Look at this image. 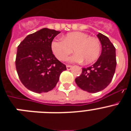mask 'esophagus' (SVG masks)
<instances>
[{"label": "esophagus", "instance_id": "34e87169", "mask_svg": "<svg viewBox=\"0 0 131 131\" xmlns=\"http://www.w3.org/2000/svg\"><path fill=\"white\" fill-rule=\"evenodd\" d=\"M66 68H67V69H68V70H70V69H71V68H72V66H70V65H67Z\"/></svg>", "mask_w": 131, "mask_h": 131}]
</instances>
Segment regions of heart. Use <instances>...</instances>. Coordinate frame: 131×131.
Instances as JSON below:
<instances>
[{
    "instance_id": "b5f03b06",
    "label": "heart",
    "mask_w": 131,
    "mask_h": 131,
    "mask_svg": "<svg viewBox=\"0 0 131 131\" xmlns=\"http://www.w3.org/2000/svg\"><path fill=\"white\" fill-rule=\"evenodd\" d=\"M51 49L55 56L60 61L66 60L74 51L75 54L69 58L71 63L86 64L95 62L100 56L101 43L94 37H89L86 33L75 31L69 33L63 39H55L51 43Z\"/></svg>"
}]
</instances>
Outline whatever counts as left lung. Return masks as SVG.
Returning a JSON list of instances; mask_svg holds the SVG:
<instances>
[{
  "label": "left lung",
  "instance_id": "8db88e82",
  "mask_svg": "<svg viewBox=\"0 0 131 131\" xmlns=\"http://www.w3.org/2000/svg\"><path fill=\"white\" fill-rule=\"evenodd\" d=\"M97 37L102 45L100 57L92 66L83 68L81 75L75 79L77 86L91 93L99 92L107 87L113 79L116 68L115 48L110 39L102 33Z\"/></svg>",
  "mask_w": 131,
  "mask_h": 131
}]
</instances>
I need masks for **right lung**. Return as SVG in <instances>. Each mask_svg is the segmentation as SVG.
Returning <instances> with one entry per match:
<instances>
[{
	"label": "right lung",
	"mask_w": 131,
	"mask_h": 131,
	"mask_svg": "<svg viewBox=\"0 0 131 131\" xmlns=\"http://www.w3.org/2000/svg\"><path fill=\"white\" fill-rule=\"evenodd\" d=\"M60 31L43 28L27 35L18 47L16 68L21 82L29 91L47 92L56 86L66 65L53 54L51 43Z\"/></svg>",
	"instance_id": "obj_1"
}]
</instances>
